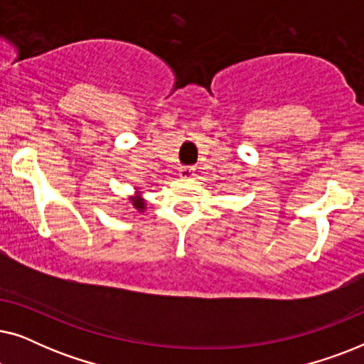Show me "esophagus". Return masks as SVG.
Returning <instances> with one entry per match:
<instances>
[{
    "instance_id": "1",
    "label": "esophagus",
    "mask_w": 364,
    "mask_h": 364,
    "mask_svg": "<svg viewBox=\"0 0 364 364\" xmlns=\"http://www.w3.org/2000/svg\"><path fill=\"white\" fill-rule=\"evenodd\" d=\"M196 168L193 167H182L181 171H178V176H181L182 178H192L193 176H196Z\"/></svg>"
}]
</instances>
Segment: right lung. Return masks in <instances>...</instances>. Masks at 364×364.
<instances>
[{
  "mask_svg": "<svg viewBox=\"0 0 364 364\" xmlns=\"http://www.w3.org/2000/svg\"><path fill=\"white\" fill-rule=\"evenodd\" d=\"M131 202H132L134 208H137L139 212H144V208H146V200H144V198H142L141 191H137L136 196L131 197Z\"/></svg>",
  "mask_w": 364,
  "mask_h": 364,
  "instance_id": "obj_1",
  "label": "right lung"
}]
</instances>
